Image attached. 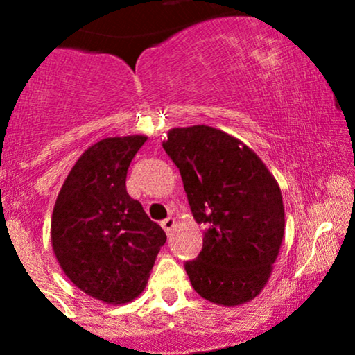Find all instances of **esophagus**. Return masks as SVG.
<instances>
[{
	"mask_svg": "<svg viewBox=\"0 0 355 355\" xmlns=\"http://www.w3.org/2000/svg\"><path fill=\"white\" fill-rule=\"evenodd\" d=\"M160 225H162V229L165 230V234L170 235V232H172V229L175 227V218L173 217H168V218L162 220Z\"/></svg>",
	"mask_w": 355,
	"mask_h": 355,
	"instance_id": "34e87169",
	"label": "esophagus"
}]
</instances>
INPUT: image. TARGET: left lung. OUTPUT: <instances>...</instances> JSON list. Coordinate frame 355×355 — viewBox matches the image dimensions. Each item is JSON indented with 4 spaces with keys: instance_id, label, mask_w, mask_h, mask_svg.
I'll return each mask as SVG.
<instances>
[{
    "instance_id": "left-lung-1",
    "label": "left lung",
    "mask_w": 355,
    "mask_h": 355,
    "mask_svg": "<svg viewBox=\"0 0 355 355\" xmlns=\"http://www.w3.org/2000/svg\"><path fill=\"white\" fill-rule=\"evenodd\" d=\"M180 170L202 252L185 262L191 287L218 305L250 302L266 287L285 230L280 187L254 150L207 125L172 128L164 141Z\"/></svg>"
}]
</instances>
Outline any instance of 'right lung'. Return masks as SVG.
Returning a JSON list of instances; mask_svg holds the SVG:
<instances>
[{
    "label": "right lung",
    "mask_w": 355,
    "mask_h": 355,
    "mask_svg": "<svg viewBox=\"0 0 355 355\" xmlns=\"http://www.w3.org/2000/svg\"><path fill=\"white\" fill-rule=\"evenodd\" d=\"M145 135L103 138L81 155L51 215V245L64 275L107 304L141 294L166 235L126 191Z\"/></svg>",
    "instance_id": "right-lung-1"
}]
</instances>
